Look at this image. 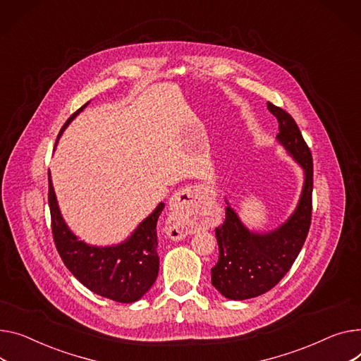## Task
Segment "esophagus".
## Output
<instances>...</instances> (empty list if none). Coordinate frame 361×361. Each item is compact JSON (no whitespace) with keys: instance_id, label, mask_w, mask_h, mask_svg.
Returning <instances> with one entry per match:
<instances>
[{"instance_id":"34e87169","label":"esophagus","mask_w":361,"mask_h":361,"mask_svg":"<svg viewBox=\"0 0 361 361\" xmlns=\"http://www.w3.org/2000/svg\"><path fill=\"white\" fill-rule=\"evenodd\" d=\"M207 190L203 185H190L178 190L170 199V219L168 231H174L178 238L193 233L199 213L204 209Z\"/></svg>"}]
</instances>
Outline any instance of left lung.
<instances>
[{
  "instance_id": "1",
  "label": "left lung",
  "mask_w": 361,
  "mask_h": 361,
  "mask_svg": "<svg viewBox=\"0 0 361 361\" xmlns=\"http://www.w3.org/2000/svg\"><path fill=\"white\" fill-rule=\"evenodd\" d=\"M267 109L277 117V142L302 168L303 185L289 218L266 232L248 229L225 199L226 219L222 226L216 228L219 259L212 269V284L231 300L257 298L273 289L293 266L310 226L314 185L310 151L289 113L271 103H267Z\"/></svg>"
}]
</instances>
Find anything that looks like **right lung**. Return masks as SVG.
Returning a JSON list of instances; mask_svg holds the SVG:
<instances>
[{
	"label": "right lung",
	"instance_id": "1",
	"mask_svg": "<svg viewBox=\"0 0 361 361\" xmlns=\"http://www.w3.org/2000/svg\"><path fill=\"white\" fill-rule=\"evenodd\" d=\"M90 102L66 120L58 139L72 120ZM47 199H49L52 233L56 250L66 269L87 289L120 303H133L151 289L159 270L157 222L165 206L162 202L123 243L100 247L81 241L69 229L61 213L51 174Z\"/></svg>",
	"mask_w": 361,
	"mask_h": 361
}]
</instances>
